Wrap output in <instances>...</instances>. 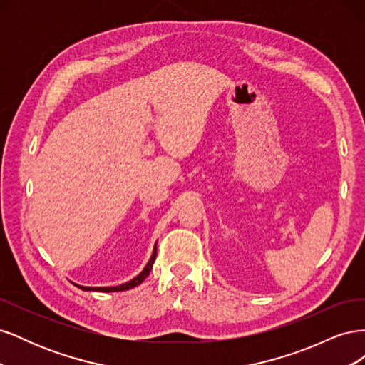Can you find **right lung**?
<instances>
[{
	"label": "right lung",
	"instance_id": "obj_1",
	"mask_svg": "<svg viewBox=\"0 0 365 365\" xmlns=\"http://www.w3.org/2000/svg\"><path fill=\"white\" fill-rule=\"evenodd\" d=\"M155 257H157V247H155V250H153V254H152L150 260L148 262L146 268L143 269L135 279H132L128 283H123V284H120V286H114V288H86V286H79V288L83 289V291H91L93 289V291H102V292H118V291H128V289L135 288V286H138L143 280H145L148 275H149V272L152 271V264H153V262H155Z\"/></svg>",
	"mask_w": 365,
	"mask_h": 365
}]
</instances>
